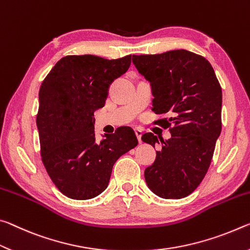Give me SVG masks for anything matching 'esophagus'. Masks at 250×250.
Returning a JSON list of instances; mask_svg holds the SVG:
<instances>
[{"label": "esophagus", "instance_id": "esophagus-1", "mask_svg": "<svg viewBox=\"0 0 250 250\" xmlns=\"http://www.w3.org/2000/svg\"><path fill=\"white\" fill-rule=\"evenodd\" d=\"M135 135H136L138 142H142V135H143V130L141 128H135Z\"/></svg>", "mask_w": 250, "mask_h": 250}]
</instances>
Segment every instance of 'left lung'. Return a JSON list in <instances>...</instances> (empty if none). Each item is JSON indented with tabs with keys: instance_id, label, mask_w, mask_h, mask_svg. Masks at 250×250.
<instances>
[{
	"instance_id": "left-lung-1",
	"label": "left lung",
	"mask_w": 250,
	"mask_h": 250,
	"mask_svg": "<svg viewBox=\"0 0 250 250\" xmlns=\"http://www.w3.org/2000/svg\"><path fill=\"white\" fill-rule=\"evenodd\" d=\"M132 60L150 84L152 110L168 116L158 123L171 126V137L161 140L156 159L145 169L146 184L162 198L186 197L205 177L222 132V87L210 63L193 52L174 50ZM142 141L159 144L153 133Z\"/></svg>"
}]
</instances>
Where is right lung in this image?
<instances>
[{"label":"right lung","instance_id":"add662e5","mask_svg":"<svg viewBox=\"0 0 250 250\" xmlns=\"http://www.w3.org/2000/svg\"><path fill=\"white\" fill-rule=\"evenodd\" d=\"M130 56H65L41 85V155L52 182L68 198L85 200L103 193L114 164L138 144L129 127L104 134L100 142L94 130V112L105 105L109 85L127 71Z\"/></svg>","mask_w":250,"mask_h":250}]
</instances>
